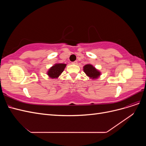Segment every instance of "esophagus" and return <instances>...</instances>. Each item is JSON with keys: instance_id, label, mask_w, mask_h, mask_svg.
<instances>
[{"instance_id": "1", "label": "esophagus", "mask_w": 146, "mask_h": 146, "mask_svg": "<svg viewBox=\"0 0 146 146\" xmlns=\"http://www.w3.org/2000/svg\"><path fill=\"white\" fill-rule=\"evenodd\" d=\"M73 64H77V61H75L72 63Z\"/></svg>"}]
</instances>
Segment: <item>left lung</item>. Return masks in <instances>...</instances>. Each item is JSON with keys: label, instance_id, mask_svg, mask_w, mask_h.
<instances>
[{"label": "left lung", "instance_id": "1", "mask_svg": "<svg viewBox=\"0 0 146 146\" xmlns=\"http://www.w3.org/2000/svg\"><path fill=\"white\" fill-rule=\"evenodd\" d=\"M83 71L88 77H89L91 79H92V80H95V79L98 78L101 75V72L99 70L97 69L91 64H87L84 66Z\"/></svg>", "mask_w": 146, "mask_h": 146}]
</instances>
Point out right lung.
I'll return each instance as SVG.
<instances>
[{"label": "right lung", "mask_w": 146, "mask_h": 146, "mask_svg": "<svg viewBox=\"0 0 146 146\" xmlns=\"http://www.w3.org/2000/svg\"><path fill=\"white\" fill-rule=\"evenodd\" d=\"M66 66V64L56 63L48 70L47 74L51 78H57L63 72Z\"/></svg>", "instance_id": "1"}]
</instances>
